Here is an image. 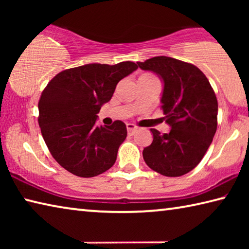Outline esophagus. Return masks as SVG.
Instances as JSON below:
<instances>
[{"instance_id": "esophagus-1", "label": "esophagus", "mask_w": 249, "mask_h": 249, "mask_svg": "<svg viewBox=\"0 0 249 249\" xmlns=\"http://www.w3.org/2000/svg\"><path fill=\"white\" fill-rule=\"evenodd\" d=\"M126 127H127V132H128L129 134H134L135 130L137 129V126H136V125H134V124H132V123L126 124Z\"/></svg>"}]
</instances>
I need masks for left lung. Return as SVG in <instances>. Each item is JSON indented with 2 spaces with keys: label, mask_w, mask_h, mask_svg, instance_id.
<instances>
[{
  "label": "left lung",
  "mask_w": 249,
  "mask_h": 249,
  "mask_svg": "<svg viewBox=\"0 0 249 249\" xmlns=\"http://www.w3.org/2000/svg\"><path fill=\"white\" fill-rule=\"evenodd\" d=\"M163 81L162 117L169 133L154 135L142 150L147 166L166 177H180L199 165L217 128V100L208 78L192 64L159 56L137 62Z\"/></svg>",
  "instance_id": "obj_1"
}]
</instances>
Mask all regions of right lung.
<instances>
[{"label":"right lung","instance_id":"1","mask_svg":"<svg viewBox=\"0 0 249 249\" xmlns=\"http://www.w3.org/2000/svg\"><path fill=\"white\" fill-rule=\"evenodd\" d=\"M137 69L132 61L109 66L88 64L67 69L50 80L38 102V124L54 160L82 178L103 174L115 163L127 136L126 125L96 126L98 113L116 84Z\"/></svg>","mask_w":249,"mask_h":249}]
</instances>
